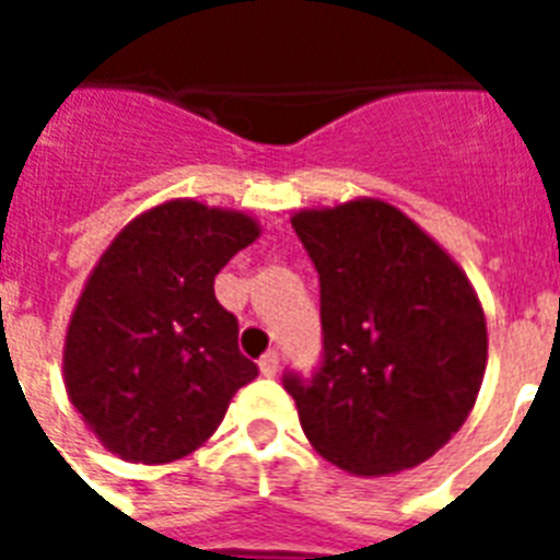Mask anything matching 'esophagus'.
Masks as SVG:
<instances>
[{
	"instance_id": "obj_1",
	"label": "esophagus",
	"mask_w": 560,
	"mask_h": 560,
	"mask_svg": "<svg viewBox=\"0 0 560 560\" xmlns=\"http://www.w3.org/2000/svg\"><path fill=\"white\" fill-rule=\"evenodd\" d=\"M258 366H261V374L272 377V374L279 372V366H281V354L276 349H270L261 360H258Z\"/></svg>"
}]
</instances>
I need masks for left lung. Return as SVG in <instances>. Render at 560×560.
<instances>
[{
	"mask_svg": "<svg viewBox=\"0 0 560 560\" xmlns=\"http://www.w3.org/2000/svg\"><path fill=\"white\" fill-rule=\"evenodd\" d=\"M319 272L323 354L288 369L307 442L360 477L416 468L465 424L488 360L486 316L465 272L381 200L299 211Z\"/></svg>",
	"mask_w": 560,
	"mask_h": 560,
	"instance_id": "obj_1",
	"label": "left lung"
}]
</instances>
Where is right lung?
<instances>
[{
    "mask_svg": "<svg viewBox=\"0 0 560 560\" xmlns=\"http://www.w3.org/2000/svg\"><path fill=\"white\" fill-rule=\"evenodd\" d=\"M258 237L241 211L165 202L101 255L66 334V389L104 447L162 465L191 453L258 366L214 276Z\"/></svg>",
    "mask_w": 560,
    "mask_h": 560,
    "instance_id": "obj_1",
    "label": "right lung"
}]
</instances>
